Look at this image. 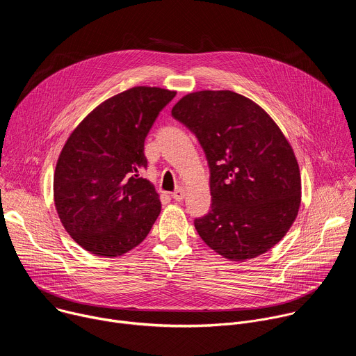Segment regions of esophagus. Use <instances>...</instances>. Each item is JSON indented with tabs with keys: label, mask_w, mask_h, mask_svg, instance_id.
Instances as JSON below:
<instances>
[{
	"label": "esophagus",
	"mask_w": 356,
	"mask_h": 356,
	"mask_svg": "<svg viewBox=\"0 0 356 356\" xmlns=\"http://www.w3.org/2000/svg\"><path fill=\"white\" fill-rule=\"evenodd\" d=\"M172 198H175L176 201H181L184 198V188L179 187L176 191L172 193Z\"/></svg>",
	"instance_id": "obj_1"
}]
</instances>
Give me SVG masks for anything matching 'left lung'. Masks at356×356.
<instances>
[{
    "mask_svg": "<svg viewBox=\"0 0 356 356\" xmlns=\"http://www.w3.org/2000/svg\"><path fill=\"white\" fill-rule=\"evenodd\" d=\"M172 115L197 136L210 166L211 210L194 221L201 239L234 262L272 249L301 202L298 163L277 124L229 90L190 92Z\"/></svg>",
    "mask_w": 356,
    "mask_h": 356,
    "instance_id": "8db88e82",
    "label": "left lung"
}]
</instances>
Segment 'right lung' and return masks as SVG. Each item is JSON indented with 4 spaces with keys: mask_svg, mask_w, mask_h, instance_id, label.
I'll use <instances>...</instances> for the list:
<instances>
[{
    "mask_svg": "<svg viewBox=\"0 0 356 356\" xmlns=\"http://www.w3.org/2000/svg\"><path fill=\"white\" fill-rule=\"evenodd\" d=\"M176 91L138 86L97 106L67 138L54 175V200L69 235L97 257L138 246L161 214L155 186L139 177L143 143Z\"/></svg>",
    "mask_w": 356,
    "mask_h": 356,
    "instance_id": "add662e5",
    "label": "right lung"
}]
</instances>
